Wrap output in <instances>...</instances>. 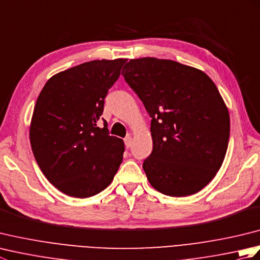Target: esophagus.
<instances>
[{"label":"esophagus","instance_id":"esophagus-1","mask_svg":"<svg viewBox=\"0 0 260 260\" xmlns=\"http://www.w3.org/2000/svg\"><path fill=\"white\" fill-rule=\"evenodd\" d=\"M124 142H125V146L126 147H131L132 146V136H129V135L126 136Z\"/></svg>","mask_w":260,"mask_h":260}]
</instances>
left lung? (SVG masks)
Here are the masks:
<instances>
[{"label": "left lung", "instance_id": "left-lung-1", "mask_svg": "<svg viewBox=\"0 0 260 260\" xmlns=\"http://www.w3.org/2000/svg\"><path fill=\"white\" fill-rule=\"evenodd\" d=\"M121 75L152 118L153 151L143 169L170 197L203 189L227 152L230 118L217 86L203 71L173 60L132 59Z\"/></svg>", "mask_w": 260, "mask_h": 260}]
</instances>
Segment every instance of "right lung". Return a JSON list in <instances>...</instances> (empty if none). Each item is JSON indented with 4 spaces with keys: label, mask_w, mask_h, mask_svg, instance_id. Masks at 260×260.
<instances>
[{
    "label": "right lung",
    "mask_w": 260,
    "mask_h": 260,
    "mask_svg": "<svg viewBox=\"0 0 260 260\" xmlns=\"http://www.w3.org/2000/svg\"><path fill=\"white\" fill-rule=\"evenodd\" d=\"M126 59L93 60L51 77L33 112V155L51 184L64 194L89 198L110 184L123 161L124 143L110 136L105 97Z\"/></svg>",
    "instance_id": "right-lung-1"
}]
</instances>
